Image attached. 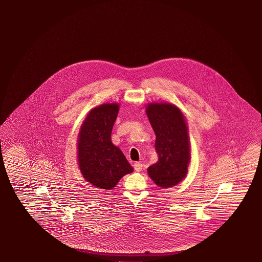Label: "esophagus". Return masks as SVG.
Instances as JSON below:
<instances>
[{"instance_id":"esophagus-1","label":"esophagus","mask_w":262,"mask_h":262,"mask_svg":"<svg viewBox=\"0 0 262 262\" xmlns=\"http://www.w3.org/2000/svg\"><path fill=\"white\" fill-rule=\"evenodd\" d=\"M133 167H134V170H135V171H137V172H141L142 170V168H143V164L141 163H135L133 164Z\"/></svg>"}]
</instances>
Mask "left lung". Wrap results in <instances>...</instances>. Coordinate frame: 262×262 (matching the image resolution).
Returning a JSON list of instances; mask_svg holds the SVG:
<instances>
[{"label":"left lung","instance_id":"left-lung-1","mask_svg":"<svg viewBox=\"0 0 262 262\" xmlns=\"http://www.w3.org/2000/svg\"><path fill=\"white\" fill-rule=\"evenodd\" d=\"M146 113L156 135L157 163L148 168L155 184L172 187L185 178L190 160L188 133L180 110L172 104L148 105Z\"/></svg>","mask_w":262,"mask_h":262}]
</instances>
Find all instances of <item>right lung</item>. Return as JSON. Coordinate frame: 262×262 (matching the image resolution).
<instances>
[{
    "label": "right lung",
    "mask_w": 262,
    "mask_h": 262,
    "mask_svg": "<svg viewBox=\"0 0 262 262\" xmlns=\"http://www.w3.org/2000/svg\"><path fill=\"white\" fill-rule=\"evenodd\" d=\"M119 112L118 104L95 107L81 126L77 142L78 164L83 177L101 189L115 187L133 169L122 151L113 145L112 130Z\"/></svg>",
    "instance_id": "add662e5"
}]
</instances>
